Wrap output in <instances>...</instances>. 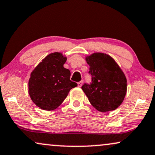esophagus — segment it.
I'll use <instances>...</instances> for the list:
<instances>
[{"label": "esophagus", "instance_id": "obj_1", "mask_svg": "<svg viewBox=\"0 0 155 155\" xmlns=\"http://www.w3.org/2000/svg\"><path fill=\"white\" fill-rule=\"evenodd\" d=\"M82 84H83V81H79V82H78V87H81V86H82Z\"/></svg>", "mask_w": 155, "mask_h": 155}]
</instances>
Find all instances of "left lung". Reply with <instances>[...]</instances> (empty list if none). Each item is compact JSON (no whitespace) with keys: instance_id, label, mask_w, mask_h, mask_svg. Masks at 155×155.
<instances>
[{"instance_id":"left-lung-1","label":"left lung","mask_w":155,"mask_h":155,"mask_svg":"<svg viewBox=\"0 0 155 155\" xmlns=\"http://www.w3.org/2000/svg\"><path fill=\"white\" fill-rule=\"evenodd\" d=\"M90 83L81 87L91 105L101 112L112 111L121 105L127 92V79L109 55L95 53L87 58Z\"/></svg>"}]
</instances>
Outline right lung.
Segmentation results:
<instances>
[{
    "instance_id": "add662e5",
    "label": "right lung",
    "mask_w": 155,
    "mask_h": 155,
    "mask_svg": "<svg viewBox=\"0 0 155 155\" xmlns=\"http://www.w3.org/2000/svg\"><path fill=\"white\" fill-rule=\"evenodd\" d=\"M66 58L53 53L35 68L28 81V93L35 104L44 110L59 107L77 84L70 80L71 72L64 67Z\"/></svg>"
}]
</instances>
